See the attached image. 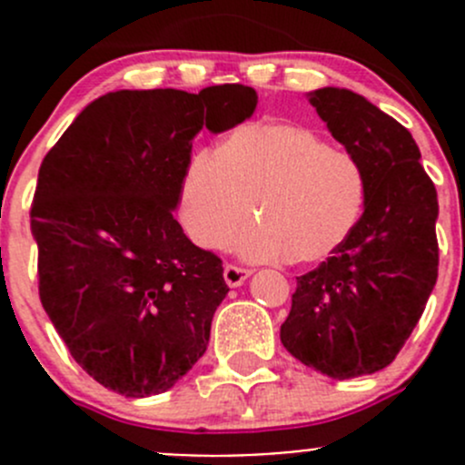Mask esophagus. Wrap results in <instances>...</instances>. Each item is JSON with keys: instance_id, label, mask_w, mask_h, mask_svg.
<instances>
[{"instance_id": "34e87169", "label": "esophagus", "mask_w": 465, "mask_h": 465, "mask_svg": "<svg viewBox=\"0 0 465 465\" xmlns=\"http://www.w3.org/2000/svg\"><path fill=\"white\" fill-rule=\"evenodd\" d=\"M252 274V270H247V267H241V265H233V262H227L224 265V281H227L229 288H238V285H242V281L247 279V276Z\"/></svg>"}]
</instances>
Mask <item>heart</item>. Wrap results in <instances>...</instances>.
<instances>
[{
	"label": "heart",
	"instance_id": "obj_1",
	"mask_svg": "<svg viewBox=\"0 0 465 465\" xmlns=\"http://www.w3.org/2000/svg\"><path fill=\"white\" fill-rule=\"evenodd\" d=\"M367 177L353 154L294 124H250L218 150H200L180 184V220L195 245L223 250L236 238L250 261L331 259L358 227Z\"/></svg>",
	"mask_w": 465,
	"mask_h": 465
}]
</instances>
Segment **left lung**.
Listing matches in <instances>:
<instances>
[{"mask_svg":"<svg viewBox=\"0 0 465 465\" xmlns=\"http://www.w3.org/2000/svg\"><path fill=\"white\" fill-rule=\"evenodd\" d=\"M317 114L367 177L349 241L297 276L281 341L306 367L346 380L396 360L439 276L434 182L410 130L351 89L311 94Z\"/></svg>","mask_w":465,"mask_h":465,"instance_id":"8db88e82","label":"left lung"}]
</instances>
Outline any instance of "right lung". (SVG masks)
Here are the masks:
<instances>
[{"label": "right lung", "mask_w": 465, "mask_h": 465, "mask_svg": "<svg viewBox=\"0 0 465 465\" xmlns=\"http://www.w3.org/2000/svg\"><path fill=\"white\" fill-rule=\"evenodd\" d=\"M252 87L121 89L89 103L42 159L31 204L37 290L72 358L130 398L171 389L209 344L223 261L173 209L193 137L256 110Z\"/></svg>", "instance_id": "1"}]
</instances>
